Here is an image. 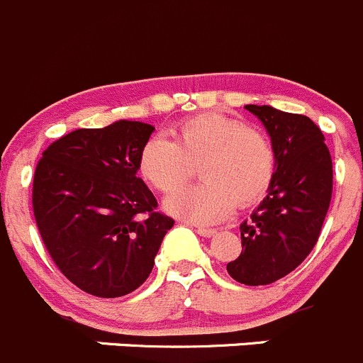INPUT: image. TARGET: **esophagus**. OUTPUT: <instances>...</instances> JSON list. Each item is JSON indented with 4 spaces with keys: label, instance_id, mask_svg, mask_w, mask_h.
Wrapping results in <instances>:
<instances>
[{
    "label": "esophagus",
    "instance_id": "esophagus-1",
    "mask_svg": "<svg viewBox=\"0 0 363 363\" xmlns=\"http://www.w3.org/2000/svg\"><path fill=\"white\" fill-rule=\"evenodd\" d=\"M196 232L203 238H213L216 234V228H211V227H196Z\"/></svg>",
    "mask_w": 363,
    "mask_h": 363
}]
</instances>
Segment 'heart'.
Wrapping results in <instances>:
<instances>
[{
  "mask_svg": "<svg viewBox=\"0 0 363 363\" xmlns=\"http://www.w3.org/2000/svg\"><path fill=\"white\" fill-rule=\"evenodd\" d=\"M199 164L200 184L174 193L167 211L179 218L214 223L234 206H248L269 188L275 147L262 131L220 111H203L175 128L174 140L152 136L140 149L138 172L154 189L172 193Z\"/></svg>",
  "mask_w": 363,
  "mask_h": 363,
  "instance_id": "obj_1",
  "label": "heart"
}]
</instances>
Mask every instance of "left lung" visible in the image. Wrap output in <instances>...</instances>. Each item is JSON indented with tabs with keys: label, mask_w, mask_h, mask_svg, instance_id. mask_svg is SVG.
<instances>
[{
	"label": "left lung",
	"mask_w": 363,
	"mask_h": 363,
	"mask_svg": "<svg viewBox=\"0 0 363 363\" xmlns=\"http://www.w3.org/2000/svg\"><path fill=\"white\" fill-rule=\"evenodd\" d=\"M269 133L277 168L267 196L241 223L242 252L227 264L245 286H267L296 269L321 234L332 200V156L308 117L246 104Z\"/></svg>",
	"instance_id": "obj_1"
}]
</instances>
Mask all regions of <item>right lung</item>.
<instances>
[{"mask_svg": "<svg viewBox=\"0 0 363 363\" xmlns=\"http://www.w3.org/2000/svg\"><path fill=\"white\" fill-rule=\"evenodd\" d=\"M154 128L118 121L76 129L42 152L33 214L49 255L81 291L118 298L138 289L174 220L138 177V156Z\"/></svg>", "mask_w": 363, "mask_h": 363, "instance_id": "right-lung-1", "label": "right lung"}]
</instances>
